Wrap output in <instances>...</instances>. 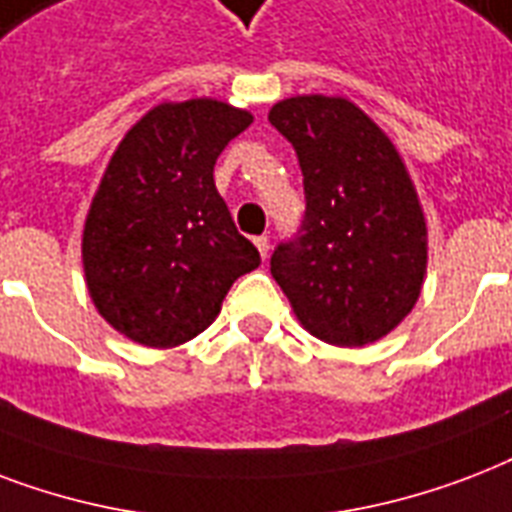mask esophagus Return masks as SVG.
<instances>
[{
    "instance_id": "esophagus-1",
    "label": "esophagus",
    "mask_w": 512,
    "mask_h": 512,
    "mask_svg": "<svg viewBox=\"0 0 512 512\" xmlns=\"http://www.w3.org/2000/svg\"><path fill=\"white\" fill-rule=\"evenodd\" d=\"M253 243H256V248H259L261 259H267V256H269V237L267 235L253 237Z\"/></svg>"
}]
</instances>
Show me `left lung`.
Segmentation results:
<instances>
[{
  "instance_id": "left-lung-1",
  "label": "left lung",
  "mask_w": 512,
  "mask_h": 512,
  "mask_svg": "<svg viewBox=\"0 0 512 512\" xmlns=\"http://www.w3.org/2000/svg\"><path fill=\"white\" fill-rule=\"evenodd\" d=\"M269 122L299 157L307 202L269 272L312 336L336 347L382 339L417 304L427 267L425 216L406 165L344 98H288Z\"/></svg>"
}]
</instances>
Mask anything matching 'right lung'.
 Segmentation results:
<instances>
[{"label":"right lung","instance_id":"right-lung-1","mask_svg":"<svg viewBox=\"0 0 512 512\" xmlns=\"http://www.w3.org/2000/svg\"><path fill=\"white\" fill-rule=\"evenodd\" d=\"M253 117L194 98L160 104L117 146L82 237L87 291L120 334L176 347L211 326L261 264L216 189L213 165Z\"/></svg>","mask_w":512,"mask_h":512}]
</instances>
